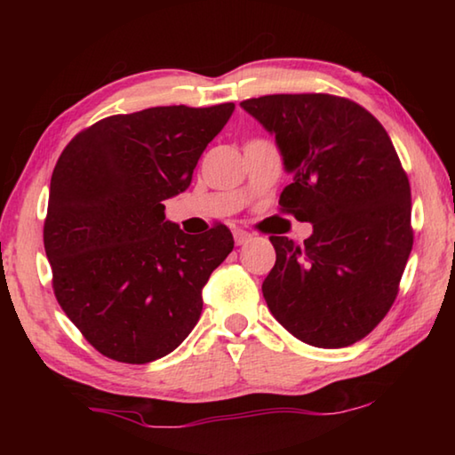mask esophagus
Wrapping results in <instances>:
<instances>
[{"label": "esophagus", "mask_w": 455, "mask_h": 455, "mask_svg": "<svg viewBox=\"0 0 455 455\" xmlns=\"http://www.w3.org/2000/svg\"><path fill=\"white\" fill-rule=\"evenodd\" d=\"M251 236H252V235L246 233V230H243V228H236V230H235V243H236V244L249 243Z\"/></svg>", "instance_id": "esophagus-1"}]
</instances>
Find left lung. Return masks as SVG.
Returning <instances> with one entry per match:
<instances>
[{
  "label": "left lung",
  "mask_w": 455,
  "mask_h": 455,
  "mask_svg": "<svg viewBox=\"0 0 455 455\" xmlns=\"http://www.w3.org/2000/svg\"><path fill=\"white\" fill-rule=\"evenodd\" d=\"M241 106L275 134L292 174L281 211L313 225L301 244L268 236V309L315 347L357 343L394 305L413 244L410 180L394 144L349 98L271 94Z\"/></svg>",
  "instance_id": "obj_1"
}]
</instances>
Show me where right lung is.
<instances>
[{
	"instance_id": "1",
	"label": "right lung",
	"mask_w": 455,
	"mask_h": 455,
	"mask_svg": "<svg viewBox=\"0 0 455 455\" xmlns=\"http://www.w3.org/2000/svg\"><path fill=\"white\" fill-rule=\"evenodd\" d=\"M235 110L156 106L76 134L50 182L44 246L58 303L86 341L120 363H150L195 329L203 289L233 251L225 225L198 238L164 220V200Z\"/></svg>"
}]
</instances>
